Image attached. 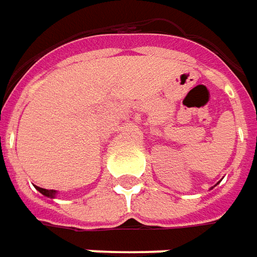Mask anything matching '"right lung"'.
Returning a JSON list of instances; mask_svg holds the SVG:
<instances>
[{
    "label": "right lung",
    "instance_id": "1",
    "mask_svg": "<svg viewBox=\"0 0 257 257\" xmlns=\"http://www.w3.org/2000/svg\"><path fill=\"white\" fill-rule=\"evenodd\" d=\"M38 188V191H41L42 194L46 195V197H50V198H55L56 197V190H46V188H41V187H36Z\"/></svg>",
    "mask_w": 257,
    "mask_h": 257
}]
</instances>
